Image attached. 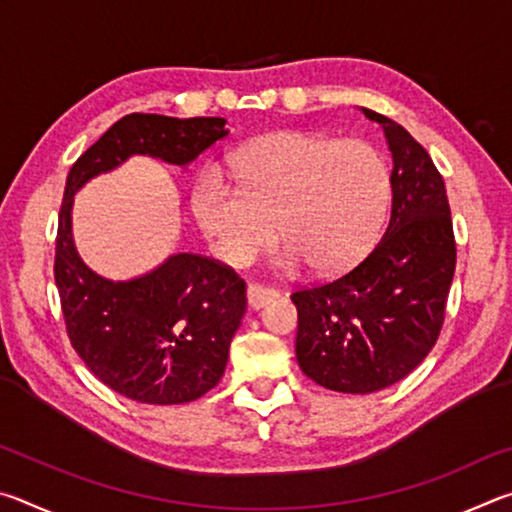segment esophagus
I'll use <instances>...</instances> for the list:
<instances>
[{"label":"esophagus","mask_w":512,"mask_h":512,"mask_svg":"<svg viewBox=\"0 0 512 512\" xmlns=\"http://www.w3.org/2000/svg\"><path fill=\"white\" fill-rule=\"evenodd\" d=\"M246 296H248V307L250 309H262L264 305H268V302H273L277 296H280V291L253 282V284H248Z\"/></svg>","instance_id":"1"}]
</instances>
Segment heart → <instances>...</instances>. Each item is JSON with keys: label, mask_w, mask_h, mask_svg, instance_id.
I'll use <instances>...</instances> for the list:
<instances>
[{"label": "heart", "mask_w": 512, "mask_h": 512, "mask_svg": "<svg viewBox=\"0 0 512 512\" xmlns=\"http://www.w3.org/2000/svg\"><path fill=\"white\" fill-rule=\"evenodd\" d=\"M237 187L205 169L192 189V212L225 262L246 264L280 235L277 266L316 273L348 271L368 253L384 221L391 173L363 140L282 131L230 158Z\"/></svg>", "instance_id": "obj_1"}]
</instances>
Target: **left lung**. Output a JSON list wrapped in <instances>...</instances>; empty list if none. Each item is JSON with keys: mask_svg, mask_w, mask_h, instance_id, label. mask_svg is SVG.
Returning a JSON list of instances; mask_svg holds the SVG:
<instances>
[{"mask_svg": "<svg viewBox=\"0 0 512 512\" xmlns=\"http://www.w3.org/2000/svg\"><path fill=\"white\" fill-rule=\"evenodd\" d=\"M393 153L391 219L370 253L334 280L298 289L296 354L318 386L366 395L418 368L445 323L456 241L445 180L397 121L363 108Z\"/></svg>", "mask_w": 512, "mask_h": 512, "instance_id": "1", "label": "left lung"}]
</instances>
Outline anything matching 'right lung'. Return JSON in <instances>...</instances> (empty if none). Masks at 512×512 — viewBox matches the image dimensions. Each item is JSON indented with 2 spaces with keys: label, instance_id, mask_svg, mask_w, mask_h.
<instances>
[{
  "label": "right lung",
  "instance_id": "obj_1",
  "mask_svg": "<svg viewBox=\"0 0 512 512\" xmlns=\"http://www.w3.org/2000/svg\"><path fill=\"white\" fill-rule=\"evenodd\" d=\"M225 135L221 117L133 112L115 121L69 169L54 262L67 336L94 377L131 400L185 404L219 384L246 311V282L219 259L192 253L173 255L131 282L103 280L76 255L74 194L135 153L185 167Z\"/></svg>",
  "mask_w": 512,
  "mask_h": 512
}]
</instances>
